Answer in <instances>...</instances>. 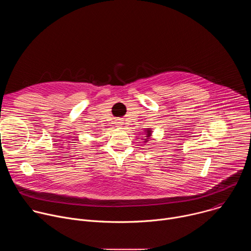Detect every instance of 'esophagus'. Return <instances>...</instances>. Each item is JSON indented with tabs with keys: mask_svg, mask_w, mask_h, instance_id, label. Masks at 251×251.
Returning <instances> with one entry per match:
<instances>
[{
	"mask_svg": "<svg viewBox=\"0 0 251 251\" xmlns=\"http://www.w3.org/2000/svg\"><path fill=\"white\" fill-rule=\"evenodd\" d=\"M116 123H117V125H122V123H123V122H122V120H120V119H118V120H117V122H116Z\"/></svg>",
	"mask_w": 251,
	"mask_h": 251,
	"instance_id": "1",
	"label": "esophagus"
}]
</instances>
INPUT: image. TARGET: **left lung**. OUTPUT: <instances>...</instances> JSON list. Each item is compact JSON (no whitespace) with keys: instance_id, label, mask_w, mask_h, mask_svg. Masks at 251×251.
Wrapping results in <instances>:
<instances>
[{"instance_id":"1","label":"left lung","mask_w":251,"mask_h":251,"mask_svg":"<svg viewBox=\"0 0 251 251\" xmlns=\"http://www.w3.org/2000/svg\"><path fill=\"white\" fill-rule=\"evenodd\" d=\"M151 134H152V131H151V130H147V134H146V135H147V138L145 139V140H146L145 142H147V140H148V138L151 136Z\"/></svg>"}]
</instances>
